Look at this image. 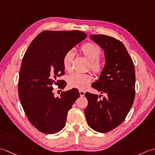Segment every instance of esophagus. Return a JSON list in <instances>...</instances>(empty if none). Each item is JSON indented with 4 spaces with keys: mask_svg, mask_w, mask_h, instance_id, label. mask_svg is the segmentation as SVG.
Returning <instances> with one entry per match:
<instances>
[{
    "mask_svg": "<svg viewBox=\"0 0 155 155\" xmlns=\"http://www.w3.org/2000/svg\"><path fill=\"white\" fill-rule=\"evenodd\" d=\"M79 92H80V95L81 97H83L85 95V91H82V90H80L79 91Z\"/></svg>",
    "mask_w": 155,
    "mask_h": 155,
    "instance_id": "1",
    "label": "esophagus"
}]
</instances>
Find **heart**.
<instances>
[{"instance_id": "heart-1", "label": "heart", "mask_w": 155, "mask_h": 155, "mask_svg": "<svg viewBox=\"0 0 155 155\" xmlns=\"http://www.w3.org/2000/svg\"><path fill=\"white\" fill-rule=\"evenodd\" d=\"M80 50L85 58L90 61V68L94 73L100 74L104 68V64L99 59L102 53L100 47L94 43H86L81 46ZM74 55V52L72 50L68 51L64 55L63 58V65L65 71L69 72L72 70V63ZM91 80L92 75L89 73L75 72L68 75L67 78L69 86L79 90L86 89Z\"/></svg>"}]
</instances>
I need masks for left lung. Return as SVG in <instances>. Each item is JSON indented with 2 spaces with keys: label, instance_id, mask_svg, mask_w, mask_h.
Returning a JSON list of instances; mask_svg holds the SVG:
<instances>
[{
  "label": "left lung",
  "instance_id": "obj_1",
  "mask_svg": "<svg viewBox=\"0 0 155 155\" xmlns=\"http://www.w3.org/2000/svg\"><path fill=\"white\" fill-rule=\"evenodd\" d=\"M90 38L104 50L106 59L99 79L91 86L106 96L100 100L102 95L86 93L88 104L85 116L91 128L105 133L124 120L134 102V65L121 41L104 35H91Z\"/></svg>",
  "mask_w": 155,
  "mask_h": 155
}]
</instances>
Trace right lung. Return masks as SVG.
Instances as JSON below:
<instances>
[{"mask_svg": "<svg viewBox=\"0 0 155 155\" xmlns=\"http://www.w3.org/2000/svg\"><path fill=\"white\" fill-rule=\"evenodd\" d=\"M80 31H44L35 38L22 60L18 96L30 122L38 130L55 134L65 125L68 112L79 97L77 89L53 92V85L66 86L58 80L64 75L63 58L68 51L86 39Z\"/></svg>", "mask_w": 155, "mask_h": 155, "instance_id": "right-lung-1", "label": "right lung"}]
</instances>
